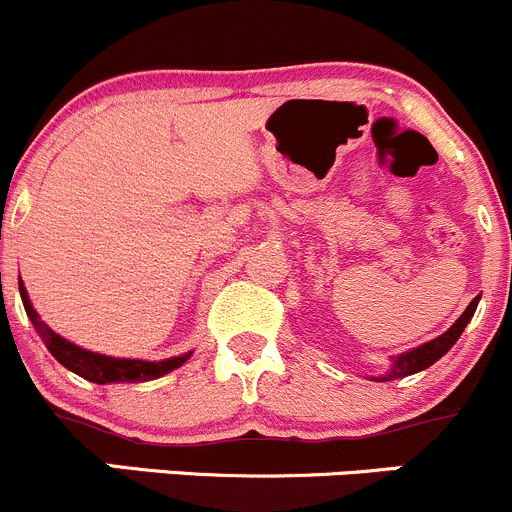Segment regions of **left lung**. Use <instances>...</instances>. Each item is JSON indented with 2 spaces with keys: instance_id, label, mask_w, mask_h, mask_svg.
Instances as JSON below:
<instances>
[{
  "instance_id": "1",
  "label": "left lung",
  "mask_w": 512,
  "mask_h": 512,
  "mask_svg": "<svg viewBox=\"0 0 512 512\" xmlns=\"http://www.w3.org/2000/svg\"><path fill=\"white\" fill-rule=\"evenodd\" d=\"M478 301L480 296H475L473 301L468 303V308L463 311V316L458 318V321L453 323V326L448 328L445 333H440L438 338H433V341L423 343V346H416L411 348V351L406 353H398V356L391 358V368H388L383 376H371V381H396V378H406V376H413V373L418 371H426L428 366H433L438 358H443L445 353L450 351V348L455 346V341L460 338V333L465 331V326L470 323V318H473L475 308H478Z\"/></svg>"
}]
</instances>
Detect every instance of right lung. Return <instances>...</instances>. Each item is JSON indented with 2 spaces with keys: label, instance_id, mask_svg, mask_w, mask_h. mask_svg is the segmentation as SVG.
Returning a JSON list of instances; mask_svg holds the SVG:
<instances>
[{
  "label": "right lung",
  "instance_id": "1",
  "mask_svg": "<svg viewBox=\"0 0 512 512\" xmlns=\"http://www.w3.org/2000/svg\"><path fill=\"white\" fill-rule=\"evenodd\" d=\"M19 293H22L24 311H27L29 321L37 328L39 338L44 341V346L49 348L54 358L62 363L64 368H69L72 373L82 376L84 381L99 383V386H106V383H141V381H154V378L166 376V373L176 371L179 366H184L191 358V353H184V356L164 358V361H141V358H114L104 356V353L86 351V348L77 346V343L67 341L64 336L54 333L47 323L39 318V313L34 311L32 301H29V293L24 288L22 278H19Z\"/></svg>",
  "mask_w": 512,
  "mask_h": 512
}]
</instances>
